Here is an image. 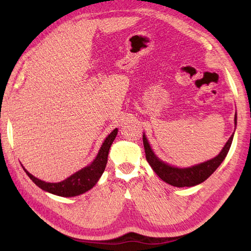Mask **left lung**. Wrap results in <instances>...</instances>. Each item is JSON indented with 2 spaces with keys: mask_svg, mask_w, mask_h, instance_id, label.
Listing matches in <instances>:
<instances>
[{
  "mask_svg": "<svg viewBox=\"0 0 251 251\" xmlns=\"http://www.w3.org/2000/svg\"><path fill=\"white\" fill-rule=\"evenodd\" d=\"M234 124L237 125V114L234 115ZM233 138V134L230 136L228 141L226 142L223 150L221 151L217 157L210 160L203 162L201 164L192 166V168L187 169H178L175 166H171L169 164L164 163L163 161L159 160V159L154 155L153 151L151 150L150 144L143 135V147L144 151H146V158L151 169L158 175L160 179H162L166 183H169L173 186L177 187H184V186H194L197 184L202 183L203 181L206 180L210 175L214 173L219 165L223 162L227 153L230 149L231 142Z\"/></svg>",
  "mask_w": 251,
  "mask_h": 251,
  "instance_id": "left-lung-1",
  "label": "left lung"
}]
</instances>
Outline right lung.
<instances>
[{"instance_id":"1","label":"right lung","mask_w":251,"mask_h":251,"mask_svg":"<svg viewBox=\"0 0 251 251\" xmlns=\"http://www.w3.org/2000/svg\"><path fill=\"white\" fill-rule=\"evenodd\" d=\"M117 131V128H115V130L105 138L100 150V153H98L92 164H90L87 168L76 172L69 178H67L62 182H58V183H48V182L42 181L32 176V175L27 172L24 168L23 169H24V171L28 175V177L40 188L44 189V191L60 197H74L81 195L92 188L102 175L105 165H107L108 162L110 148L114 139L116 137Z\"/></svg>"}]
</instances>
